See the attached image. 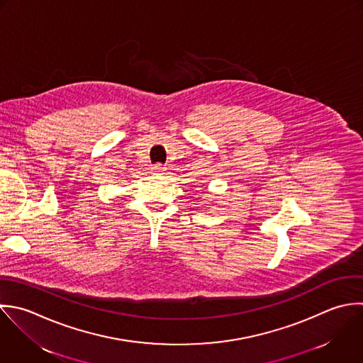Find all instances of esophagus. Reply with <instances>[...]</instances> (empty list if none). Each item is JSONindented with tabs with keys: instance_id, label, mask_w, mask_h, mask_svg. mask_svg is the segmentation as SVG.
<instances>
[{
	"instance_id": "obj_1",
	"label": "esophagus",
	"mask_w": 363,
	"mask_h": 363,
	"mask_svg": "<svg viewBox=\"0 0 363 363\" xmlns=\"http://www.w3.org/2000/svg\"><path fill=\"white\" fill-rule=\"evenodd\" d=\"M165 171H167V168L162 167L161 164H157V165H154V167L151 168V172H152L154 175H162Z\"/></svg>"
}]
</instances>
